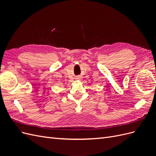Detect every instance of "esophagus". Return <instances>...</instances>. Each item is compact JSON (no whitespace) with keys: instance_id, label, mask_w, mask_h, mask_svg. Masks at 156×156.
<instances>
[{"instance_id":"obj_1","label":"esophagus","mask_w":156,"mask_h":156,"mask_svg":"<svg viewBox=\"0 0 156 156\" xmlns=\"http://www.w3.org/2000/svg\"><path fill=\"white\" fill-rule=\"evenodd\" d=\"M79 78H81V77H79Z\"/></svg>"}]
</instances>
